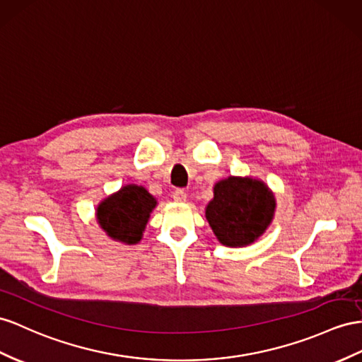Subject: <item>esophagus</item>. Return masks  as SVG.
Here are the masks:
<instances>
[{
    "mask_svg": "<svg viewBox=\"0 0 362 362\" xmlns=\"http://www.w3.org/2000/svg\"><path fill=\"white\" fill-rule=\"evenodd\" d=\"M173 199L175 202H185L187 200V192H185L182 188H177L173 192Z\"/></svg>",
    "mask_w": 362,
    "mask_h": 362,
    "instance_id": "34e87169",
    "label": "esophagus"
}]
</instances>
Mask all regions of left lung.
I'll return each mask as SVG.
<instances>
[{"instance_id":"left-lung-1","label":"left lung","mask_w":362,"mask_h":362,"mask_svg":"<svg viewBox=\"0 0 362 362\" xmlns=\"http://www.w3.org/2000/svg\"><path fill=\"white\" fill-rule=\"evenodd\" d=\"M275 199L266 185L252 179L229 177L214 187V199L206 206V218L226 246H246L271 223Z\"/></svg>"}]
</instances>
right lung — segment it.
<instances>
[{
  "label": "right lung",
  "instance_id": "add662e5",
  "mask_svg": "<svg viewBox=\"0 0 362 362\" xmlns=\"http://www.w3.org/2000/svg\"><path fill=\"white\" fill-rule=\"evenodd\" d=\"M154 206L156 200L145 188L128 185L100 203L98 221L111 238L134 245L142 238V230Z\"/></svg>",
  "mask_w": 362,
  "mask_h": 362
}]
</instances>
